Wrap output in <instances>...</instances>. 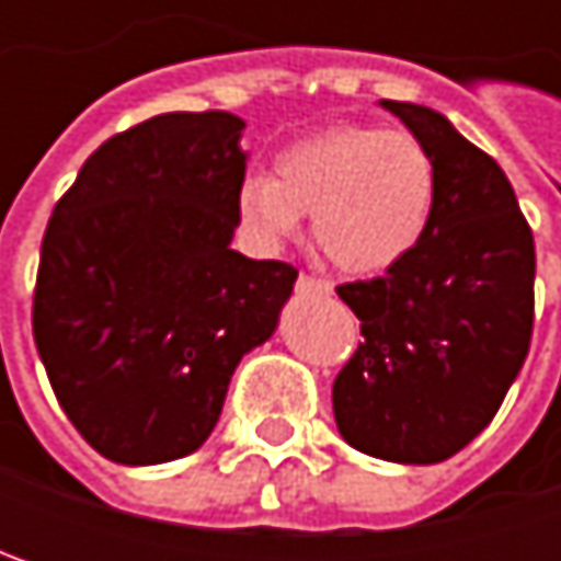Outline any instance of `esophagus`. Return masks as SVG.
Here are the masks:
<instances>
[{
  "label": "esophagus",
  "instance_id": "34e87169",
  "mask_svg": "<svg viewBox=\"0 0 561 561\" xmlns=\"http://www.w3.org/2000/svg\"><path fill=\"white\" fill-rule=\"evenodd\" d=\"M295 288H298L301 295H331V282L314 279V276H298Z\"/></svg>",
  "mask_w": 561,
  "mask_h": 561
}]
</instances>
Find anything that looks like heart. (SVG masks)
Returning a JSON list of instances; mask_svg holds the SVG:
<instances>
[{
  "label": "heart",
  "mask_w": 561,
  "mask_h": 561,
  "mask_svg": "<svg viewBox=\"0 0 561 561\" xmlns=\"http://www.w3.org/2000/svg\"><path fill=\"white\" fill-rule=\"evenodd\" d=\"M438 204V171L405 129L331 126L282 149L273 178L240 184V217L270 247L311 214L318 250L344 273L377 276L425 240Z\"/></svg>",
  "instance_id": "heart-1"
}]
</instances>
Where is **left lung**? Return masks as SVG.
<instances>
[{
	"label": "left lung",
	"mask_w": 561,
	"mask_h": 561,
	"mask_svg": "<svg viewBox=\"0 0 561 561\" xmlns=\"http://www.w3.org/2000/svg\"><path fill=\"white\" fill-rule=\"evenodd\" d=\"M380 106L428 149L438 204L409 260L337 288L364 341L331 402L351 448L438 465L491 425L526 360L536 247L513 184L488 152L428 106Z\"/></svg>",
	"instance_id": "1"
}]
</instances>
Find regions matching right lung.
<instances>
[{
	"instance_id": "add662e5",
	"label": "right lung",
	"mask_w": 561,
	"mask_h": 561,
	"mask_svg": "<svg viewBox=\"0 0 561 561\" xmlns=\"http://www.w3.org/2000/svg\"><path fill=\"white\" fill-rule=\"evenodd\" d=\"M247 123L152 116L106 139L42 240L35 344L73 428L142 468L197 451L298 273L237 253Z\"/></svg>"
}]
</instances>
